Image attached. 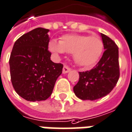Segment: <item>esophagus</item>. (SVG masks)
I'll return each mask as SVG.
<instances>
[{"mask_svg": "<svg viewBox=\"0 0 132 132\" xmlns=\"http://www.w3.org/2000/svg\"><path fill=\"white\" fill-rule=\"evenodd\" d=\"M71 69L70 68H68V66H66V65H64V67H63V69H62V73L65 74V73H68L69 72H70Z\"/></svg>", "mask_w": 132, "mask_h": 132, "instance_id": "1", "label": "esophagus"}]
</instances>
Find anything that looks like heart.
<instances>
[{"label":"heart","mask_w":132,"mask_h":132,"mask_svg":"<svg viewBox=\"0 0 132 132\" xmlns=\"http://www.w3.org/2000/svg\"><path fill=\"white\" fill-rule=\"evenodd\" d=\"M49 50L55 54L68 53L72 54L77 64L84 68L94 65L103 50V43L97 36L79 34L63 35L60 42L52 40L48 45Z\"/></svg>","instance_id":"b5f03b06"}]
</instances>
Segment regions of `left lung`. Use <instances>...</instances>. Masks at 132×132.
I'll list each match as a JSON object with an SVG mask.
<instances>
[{
  "label": "left lung",
  "instance_id": "8db88e82",
  "mask_svg": "<svg viewBox=\"0 0 132 132\" xmlns=\"http://www.w3.org/2000/svg\"><path fill=\"white\" fill-rule=\"evenodd\" d=\"M104 52L100 60L91 70L79 72V79L73 87L75 94L82 100H95L112 90L119 77V48L108 36L101 33Z\"/></svg>",
  "mask_w": 132,
  "mask_h": 132
}]
</instances>
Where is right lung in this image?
I'll return each mask as SVG.
<instances>
[{"instance_id":"1","label":"right lung","mask_w":132,"mask_h":132,"mask_svg":"<svg viewBox=\"0 0 132 132\" xmlns=\"http://www.w3.org/2000/svg\"><path fill=\"white\" fill-rule=\"evenodd\" d=\"M48 29L38 28L14 44L9 60L12 85L18 95L30 102L46 100L53 92L63 64L50 60Z\"/></svg>"}]
</instances>
